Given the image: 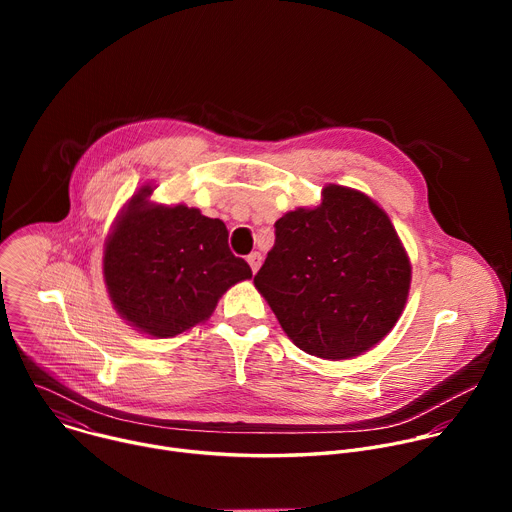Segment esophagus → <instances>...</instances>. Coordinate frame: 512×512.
Segmentation results:
<instances>
[{
  "label": "esophagus",
  "mask_w": 512,
  "mask_h": 512,
  "mask_svg": "<svg viewBox=\"0 0 512 512\" xmlns=\"http://www.w3.org/2000/svg\"><path fill=\"white\" fill-rule=\"evenodd\" d=\"M261 261H263V257H261V253H251L249 257H247V263H249V267H251V271L253 273H257L259 271V267H261Z\"/></svg>",
  "instance_id": "esophagus-1"
}]
</instances>
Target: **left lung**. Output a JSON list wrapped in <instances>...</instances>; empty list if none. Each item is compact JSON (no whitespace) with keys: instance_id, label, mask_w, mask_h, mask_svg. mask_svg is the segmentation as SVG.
Returning <instances> with one entry per match:
<instances>
[{"instance_id":"8db88e82","label":"left lung","mask_w":512,"mask_h":512,"mask_svg":"<svg viewBox=\"0 0 512 512\" xmlns=\"http://www.w3.org/2000/svg\"><path fill=\"white\" fill-rule=\"evenodd\" d=\"M253 283L298 348L344 360L393 330L407 304L411 263L371 196L328 184L318 206L275 223V243Z\"/></svg>"}]
</instances>
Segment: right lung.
I'll return each mask as SVG.
<instances>
[{
	"label": "right lung",
	"mask_w": 512,
	"mask_h": 512,
	"mask_svg": "<svg viewBox=\"0 0 512 512\" xmlns=\"http://www.w3.org/2000/svg\"><path fill=\"white\" fill-rule=\"evenodd\" d=\"M141 186L105 241L103 277L115 312L137 332L174 338L204 324L225 291L251 279L218 218L186 204H158Z\"/></svg>",
	"instance_id": "1"
}]
</instances>
